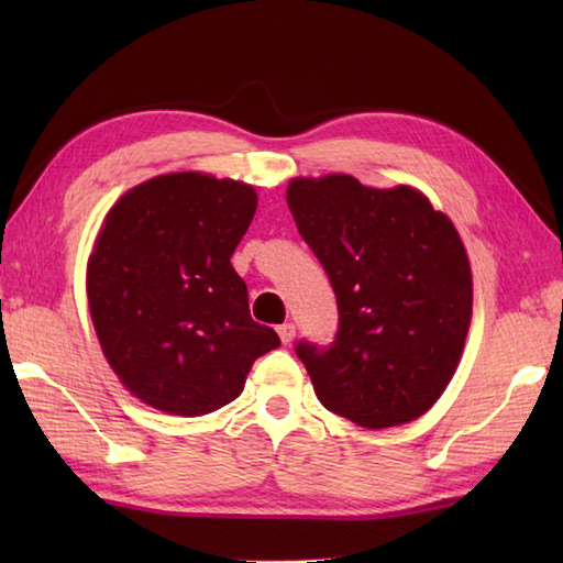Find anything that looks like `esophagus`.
Returning a JSON list of instances; mask_svg holds the SVG:
<instances>
[{
  "label": "esophagus",
  "mask_w": 563,
  "mask_h": 563,
  "mask_svg": "<svg viewBox=\"0 0 563 563\" xmlns=\"http://www.w3.org/2000/svg\"><path fill=\"white\" fill-rule=\"evenodd\" d=\"M278 336L283 341V345H290L295 339V324H280L278 327Z\"/></svg>",
  "instance_id": "34e87169"
}]
</instances>
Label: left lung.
Listing matches in <instances>:
<instances>
[{"mask_svg":"<svg viewBox=\"0 0 563 563\" xmlns=\"http://www.w3.org/2000/svg\"><path fill=\"white\" fill-rule=\"evenodd\" d=\"M288 208L339 302L331 349L300 343L319 401L379 430L416 421L448 389L472 321L457 227L413 186L295 176Z\"/></svg>","mask_w":563,"mask_h":563,"instance_id":"left-lung-1","label":"left lung"}]
</instances>
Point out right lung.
I'll use <instances>...</instances> for the list:
<instances>
[{
  "label": "right lung",
  "mask_w": 563,
  "mask_h": 563,
  "mask_svg": "<svg viewBox=\"0 0 563 563\" xmlns=\"http://www.w3.org/2000/svg\"><path fill=\"white\" fill-rule=\"evenodd\" d=\"M256 188L202 172L159 174L106 212L87 261V300L103 357L152 409L206 416L244 391L256 357L278 349L249 314L232 268Z\"/></svg>",
  "instance_id": "1"
}]
</instances>
